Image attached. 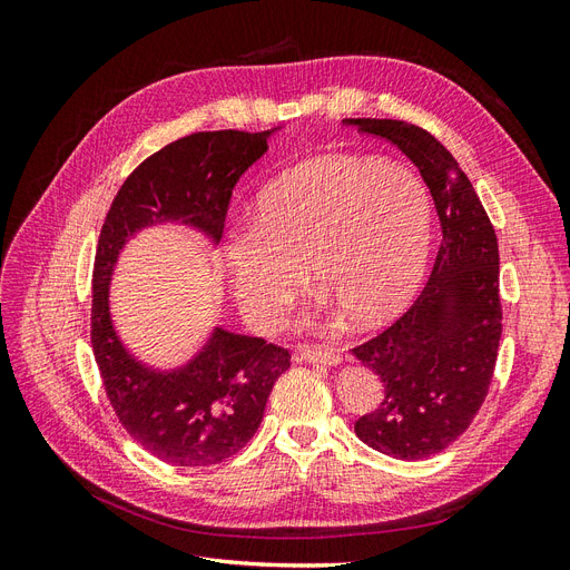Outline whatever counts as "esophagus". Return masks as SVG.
<instances>
[{"label":"esophagus","instance_id":"esophagus-1","mask_svg":"<svg viewBox=\"0 0 570 570\" xmlns=\"http://www.w3.org/2000/svg\"><path fill=\"white\" fill-rule=\"evenodd\" d=\"M297 361H304V364H327V366H337L342 356L335 350H321V347H302L295 352Z\"/></svg>","mask_w":570,"mask_h":570}]
</instances>
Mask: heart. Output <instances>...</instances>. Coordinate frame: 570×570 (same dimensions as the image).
I'll use <instances>...</instances> for the list:
<instances>
[{
	"instance_id": "1",
	"label": "heart",
	"mask_w": 570,
	"mask_h": 570,
	"mask_svg": "<svg viewBox=\"0 0 570 570\" xmlns=\"http://www.w3.org/2000/svg\"><path fill=\"white\" fill-rule=\"evenodd\" d=\"M430 216L428 189L406 164L306 161L258 193L252 220L223 249L233 297L252 325H273L306 271L352 325H381L423 281Z\"/></svg>"
}]
</instances>
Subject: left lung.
Listing matches in <instances>:
<instances>
[{
  "label": "left lung",
  "mask_w": 570,
  "mask_h": 570,
  "mask_svg": "<svg viewBox=\"0 0 570 570\" xmlns=\"http://www.w3.org/2000/svg\"><path fill=\"white\" fill-rule=\"evenodd\" d=\"M400 147L433 195L442 243L413 306L352 354L383 383L375 411L354 423L361 442L419 461L446 450L475 419L492 383L502 302L492 223L456 159L428 130L392 118H344Z\"/></svg>",
  "instance_id": "1"
}]
</instances>
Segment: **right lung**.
I'll use <instances>...</instances> for the list:
<instances>
[{"instance_id": "obj_1", "label": "right lung", "mask_w": 570, "mask_h": 570, "mask_svg": "<svg viewBox=\"0 0 570 570\" xmlns=\"http://www.w3.org/2000/svg\"><path fill=\"white\" fill-rule=\"evenodd\" d=\"M278 130L195 132L166 145L120 185L99 233L92 273V350L109 402L130 438L170 465H212L252 440L289 352L262 337L214 327L176 368L135 358L118 337L109 287L128 239L178 223L218 243L239 176L264 157Z\"/></svg>"}]
</instances>
